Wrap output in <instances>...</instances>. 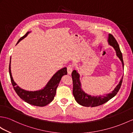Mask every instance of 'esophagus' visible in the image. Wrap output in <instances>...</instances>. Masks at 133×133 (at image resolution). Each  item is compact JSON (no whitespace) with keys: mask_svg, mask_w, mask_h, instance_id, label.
Segmentation results:
<instances>
[{"mask_svg":"<svg viewBox=\"0 0 133 133\" xmlns=\"http://www.w3.org/2000/svg\"><path fill=\"white\" fill-rule=\"evenodd\" d=\"M73 69H74L73 66L71 65V64H70V65L68 66L67 67L68 74H71V72H72V70H73Z\"/></svg>","mask_w":133,"mask_h":133,"instance_id":"1","label":"esophagus"}]
</instances>
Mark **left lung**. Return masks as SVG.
<instances>
[{"label": "left lung", "mask_w": 133, "mask_h": 133, "mask_svg": "<svg viewBox=\"0 0 133 133\" xmlns=\"http://www.w3.org/2000/svg\"><path fill=\"white\" fill-rule=\"evenodd\" d=\"M108 42L109 45L112 46L114 49H115L117 57L122 62L123 67L124 64H123L122 54L121 50H120L119 45L115 38L114 37V36L111 34L109 35ZM71 76L73 83L72 93L75 100L78 102V103L82 106L91 107H97L103 105V104L107 103V101H108L111 98H112L114 96H115L121 88L123 79L122 77L119 84L117 85L116 88L114 89V91L112 92V93L103 96H92L85 94L82 89L81 84L79 81V75L76 70L72 71Z\"/></svg>", "instance_id": "8db88e82"}]
</instances>
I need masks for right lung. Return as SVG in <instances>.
<instances>
[{
	"instance_id": "1",
	"label": "right lung",
	"mask_w": 133,
	"mask_h": 133,
	"mask_svg": "<svg viewBox=\"0 0 133 133\" xmlns=\"http://www.w3.org/2000/svg\"><path fill=\"white\" fill-rule=\"evenodd\" d=\"M29 33V32H28L25 35L18 39L17 44L21 40L26 37ZM9 72H10L12 86L18 96L27 103L37 107H44L50 103L53 100L55 94H56L57 88L62 77L64 75L67 74V68L64 67L54 74L50 81L48 82L47 85H46V87L42 90L37 91H28L20 88L14 81L11 71V59L10 66H9Z\"/></svg>"
}]
</instances>
